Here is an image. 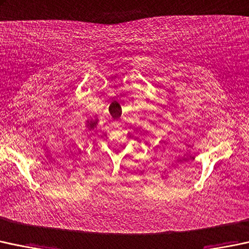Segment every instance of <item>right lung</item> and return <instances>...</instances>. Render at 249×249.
<instances>
[{"label":"right lung","mask_w":249,"mask_h":249,"mask_svg":"<svg viewBox=\"0 0 249 249\" xmlns=\"http://www.w3.org/2000/svg\"><path fill=\"white\" fill-rule=\"evenodd\" d=\"M98 122H99V119H90V120H87V127H88V130H93L94 127L96 126V125H98Z\"/></svg>","instance_id":"right-lung-1"}]
</instances>
